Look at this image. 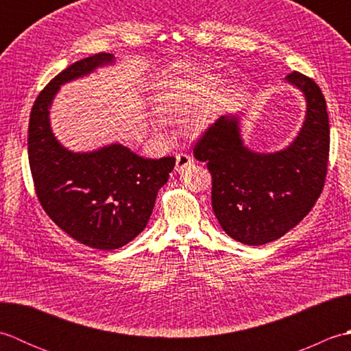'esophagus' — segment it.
Masks as SVG:
<instances>
[{"label": "esophagus", "mask_w": 351, "mask_h": 351, "mask_svg": "<svg viewBox=\"0 0 351 351\" xmlns=\"http://www.w3.org/2000/svg\"><path fill=\"white\" fill-rule=\"evenodd\" d=\"M193 164V158L190 155L187 154H180L176 155V166H175V170L176 171H182L184 169H187L189 166H191Z\"/></svg>", "instance_id": "obj_1"}]
</instances>
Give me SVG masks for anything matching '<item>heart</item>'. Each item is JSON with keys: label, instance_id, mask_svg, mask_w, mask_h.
Listing matches in <instances>:
<instances>
[{"label": "heart", "instance_id": "heart-1", "mask_svg": "<svg viewBox=\"0 0 351 351\" xmlns=\"http://www.w3.org/2000/svg\"><path fill=\"white\" fill-rule=\"evenodd\" d=\"M219 84V78L215 75H196L189 80H182L175 84L171 88L161 96L160 111L162 114L170 117H182L193 113L197 107L204 104V101L211 96L214 87ZM211 111H200L196 116L193 126L195 128H202V126L210 121ZM164 128L161 123L155 125V131L161 132Z\"/></svg>", "mask_w": 351, "mask_h": 351}]
</instances>
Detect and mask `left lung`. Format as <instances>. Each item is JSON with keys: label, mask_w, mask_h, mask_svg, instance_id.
<instances>
[{"label": "left lung", "mask_w": 351, "mask_h": 351, "mask_svg": "<svg viewBox=\"0 0 351 351\" xmlns=\"http://www.w3.org/2000/svg\"><path fill=\"white\" fill-rule=\"evenodd\" d=\"M285 83L306 102L302 128L288 146L256 152L241 134L243 111L221 116L195 146L213 176V211L221 229L247 245L285 235L303 220L323 190L329 158V116L315 81L291 72Z\"/></svg>", "instance_id": "8db88e82"}]
</instances>
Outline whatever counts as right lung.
I'll return each instance as SVG.
<instances>
[{
    "label": "right lung",
    "instance_id": "1",
    "mask_svg": "<svg viewBox=\"0 0 351 351\" xmlns=\"http://www.w3.org/2000/svg\"><path fill=\"white\" fill-rule=\"evenodd\" d=\"M114 64L101 52L71 64L37 96L29 114L28 161L40 205L66 234L92 249L114 250L147 225L173 156L152 160L121 143L73 152L57 140L49 110L60 87Z\"/></svg>",
    "mask_w": 351,
    "mask_h": 351
}]
</instances>
